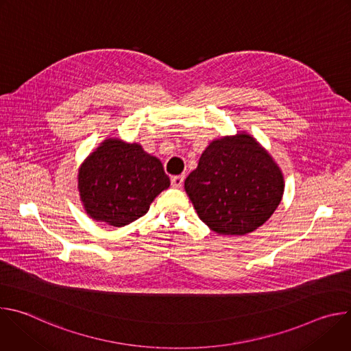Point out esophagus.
I'll use <instances>...</instances> for the list:
<instances>
[{
  "mask_svg": "<svg viewBox=\"0 0 351 351\" xmlns=\"http://www.w3.org/2000/svg\"><path fill=\"white\" fill-rule=\"evenodd\" d=\"M183 182H184V175H178V176H172V179H171V183H172V186H173V187H176V189L182 187Z\"/></svg>",
  "mask_w": 351,
  "mask_h": 351,
  "instance_id": "esophagus-1",
  "label": "esophagus"
}]
</instances>
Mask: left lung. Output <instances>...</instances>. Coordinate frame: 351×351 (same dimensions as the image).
<instances>
[{"label": "left lung", "mask_w": 351, "mask_h": 351, "mask_svg": "<svg viewBox=\"0 0 351 351\" xmlns=\"http://www.w3.org/2000/svg\"><path fill=\"white\" fill-rule=\"evenodd\" d=\"M184 189L207 226L219 234H245L274 214L283 176L265 149L248 134L213 141L186 178Z\"/></svg>", "instance_id": "1"}]
</instances>
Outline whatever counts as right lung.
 Returning <instances> with one entry per match:
<instances>
[{
	"label": "right lung",
	"instance_id": "add662e5",
	"mask_svg": "<svg viewBox=\"0 0 351 351\" xmlns=\"http://www.w3.org/2000/svg\"><path fill=\"white\" fill-rule=\"evenodd\" d=\"M77 182L87 214L112 226L143 217L171 183L158 158L118 138L104 141L84 161Z\"/></svg>",
	"mask_w": 351,
	"mask_h": 351
}]
</instances>
